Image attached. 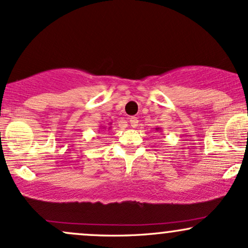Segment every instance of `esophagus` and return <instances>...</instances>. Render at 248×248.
Returning a JSON list of instances; mask_svg holds the SVG:
<instances>
[{"instance_id":"esophagus-1","label":"esophagus","mask_w":248,"mask_h":248,"mask_svg":"<svg viewBox=\"0 0 248 248\" xmlns=\"http://www.w3.org/2000/svg\"><path fill=\"white\" fill-rule=\"evenodd\" d=\"M129 124H130V126H132L133 128H135L136 126H138V124H139L138 118H136V116H132V118H129Z\"/></svg>"}]
</instances>
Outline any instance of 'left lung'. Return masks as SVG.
Instances as JSON below:
<instances>
[{"instance_id":"obj_1","label":"left lung","mask_w":248,"mask_h":248,"mask_svg":"<svg viewBox=\"0 0 248 248\" xmlns=\"http://www.w3.org/2000/svg\"><path fill=\"white\" fill-rule=\"evenodd\" d=\"M156 130H157V132H161V128L160 127H157V128H155Z\"/></svg>"}]
</instances>
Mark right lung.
<instances>
[{"mask_svg": "<svg viewBox=\"0 0 248 248\" xmlns=\"http://www.w3.org/2000/svg\"><path fill=\"white\" fill-rule=\"evenodd\" d=\"M99 129H100L101 132H106L107 129H108V130L110 129V127H106V126H100V128H99Z\"/></svg>", "mask_w": 248, "mask_h": 248, "instance_id": "add662e5", "label": "right lung"}]
</instances>
